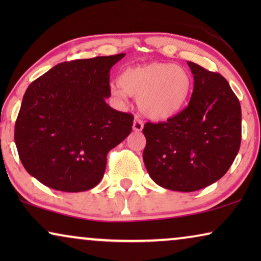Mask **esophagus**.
<instances>
[{
  "mask_svg": "<svg viewBox=\"0 0 261 261\" xmlns=\"http://www.w3.org/2000/svg\"><path fill=\"white\" fill-rule=\"evenodd\" d=\"M142 128H144V123H142V121L139 119V117H135V120L133 122V130L141 132Z\"/></svg>",
  "mask_w": 261,
  "mask_h": 261,
  "instance_id": "34e87169",
  "label": "esophagus"
}]
</instances>
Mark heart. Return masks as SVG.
<instances>
[{
	"label": "heart",
	"mask_w": 261,
	"mask_h": 261,
	"mask_svg": "<svg viewBox=\"0 0 261 261\" xmlns=\"http://www.w3.org/2000/svg\"><path fill=\"white\" fill-rule=\"evenodd\" d=\"M117 82L121 89H113V95L119 99H124L126 95L139 98L141 113L152 120L176 115L187 105L192 91L190 73L171 63L127 67Z\"/></svg>",
	"instance_id": "1"
}]
</instances>
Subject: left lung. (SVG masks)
Returning a JSON list of instances; mask_svg holds the SVG:
<instances>
[{
    "label": "left lung",
    "instance_id": "1",
    "mask_svg": "<svg viewBox=\"0 0 261 261\" xmlns=\"http://www.w3.org/2000/svg\"><path fill=\"white\" fill-rule=\"evenodd\" d=\"M194 74L189 106L166 122L145 124L144 163L169 190L191 192L222 178L241 144V107L228 82L188 62Z\"/></svg>",
    "mask_w": 261,
    "mask_h": 261
}]
</instances>
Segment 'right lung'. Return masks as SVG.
Instances as JSON below:
<instances>
[{"label": "right lung", "instance_id": "1", "mask_svg": "<svg viewBox=\"0 0 261 261\" xmlns=\"http://www.w3.org/2000/svg\"><path fill=\"white\" fill-rule=\"evenodd\" d=\"M124 56L60 63L27 88L14 139L24 169L46 187L65 192L95 188L108 152L129 135L133 115L106 102L110 69Z\"/></svg>", "mask_w": 261, "mask_h": 261}]
</instances>
